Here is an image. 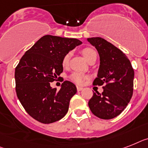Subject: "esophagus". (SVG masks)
<instances>
[{"label": "esophagus", "mask_w": 148, "mask_h": 148, "mask_svg": "<svg viewBox=\"0 0 148 148\" xmlns=\"http://www.w3.org/2000/svg\"><path fill=\"white\" fill-rule=\"evenodd\" d=\"M76 88H77V91H82V89H83L82 87H79V86H77Z\"/></svg>", "instance_id": "obj_1"}]
</instances>
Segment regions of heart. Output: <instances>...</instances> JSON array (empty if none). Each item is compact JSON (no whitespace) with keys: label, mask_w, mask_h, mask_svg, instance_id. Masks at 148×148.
<instances>
[{"label":"heart","mask_w":148,"mask_h":148,"mask_svg":"<svg viewBox=\"0 0 148 148\" xmlns=\"http://www.w3.org/2000/svg\"><path fill=\"white\" fill-rule=\"evenodd\" d=\"M82 53L84 57L88 61L92 59L95 56H97L95 50H93L91 47H85V48H83L82 50ZM70 56H71V53H68L63 57V60H62V65H63V67L68 66L69 63V60H70ZM70 79H71L73 82L76 83L78 85H82L85 79H86V76L85 75L82 74V73H75L70 75Z\"/></svg>","instance_id":"b5f03b06"}]
</instances>
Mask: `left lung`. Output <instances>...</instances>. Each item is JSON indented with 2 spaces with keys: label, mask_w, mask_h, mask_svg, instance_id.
<instances>
[{
  "label": "left lung",
  "mask_w": 148,
  "mask_h": 148,
  "mask_svg": "<svg viewBox=\"0 0 148 148\" xmlns=\"http://www.w3.org/2000/svg\"><path fill=\"white\" fill-rule=\"evenodd\" d=\"M87 40L100 56L93 85H105L102 94L94 93L89 100V108L100 119H113L125 110L132 97L134 69L126 55L105 39L95 37Z\"/></svg>",
  "instance_id": "8db88e82"
}]
</instances>
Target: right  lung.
<instances>
[{
	"instance_id": "1",
	"label": "right lung",
	"mask_w": 148,
	"mask_h": 148,
	"mask_svg": "<svg viewBox=\"0 0 148 148\" xmlns=\"http://www.w3.org/2000/svg\"><path fill=\"white\" fill-rule=\"evenodd\" d=\"M81 44L76 38L45 35L19 60L15 69L16 92L24 109L35 120L49 124L68 112L70 99L77 92L75 85L64 81L57 91L51 87V82L63 72V57Z\"/></svg>"
}]
</instances>
